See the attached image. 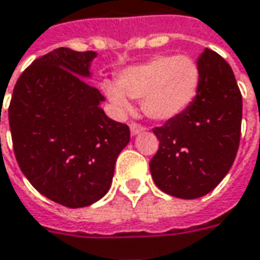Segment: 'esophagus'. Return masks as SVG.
<instances>
[{"instance_id":"1","label":"esophagus","mask_w":260,"mask_h":260,"mask_svg":"<svg viewBox=\"0 0 260 260\" xmlns=\"http://www.w3.org/2000/svg\"><path fill=\"white\" fill-rule=\"evenodd\" d=\"M129 129H131V135L135 136V135H138V134L143 132V131H145V126H142V125H139V124H135V122H132V124L129 125Z\"/></svg>"}]
</instances>
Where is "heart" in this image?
<instances>
[{
    "instance_id": "obj_1",
    "label": "heart",
    "mask_w": 260,
    "mask_h": 260,
    "mask_svg": "<svg viewBox=\"0 0 260 260\" xmlns=\"http://www.w3.org/2000/svg\"><path fill=\"white\" fill-rule=\"evenodd\" d=\"M201 84L197 61L186 54H159L125 69L117 84L105 81L104 94L119 114L132 110L129 99L142 100L143 114L153 121L179 117L193 104Z\"/></svg>"
}]
</instances>
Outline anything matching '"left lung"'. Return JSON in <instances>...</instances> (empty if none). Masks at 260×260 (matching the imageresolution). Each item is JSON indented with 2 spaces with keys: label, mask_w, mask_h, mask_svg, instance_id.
<instances>
[{
  "label": "left lung",
  "mask_w": 260,
  "mask_h": 260,
  "mask_svg": "<svg viewBox=\"0 0 260 260\" xmlns=\"http://www.w3.org/2000/svg\"><path fill=\"white\" fill-rule=\"evenodd\" d=\"M197 63L199 94L181 115L153 129L159 150L149 163L156 186L184 200L218 186L235 160L241 138L242 95L231 66L210 49Z\"/></svg>",
  "instance_id": "1"
}]
</instances>
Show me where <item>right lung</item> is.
<instances>
[{"mask_svg":"<svg viewBox=\"0 0 260 260\" xmlns=\"http://www.w3.org/2000/svg\"><path fill=\"white\" fill-rule=\"evenodd\" d=\"M95 57L59 48L36 59L16 81L8 110L22 173L39 193L70 208L104 197L131 139L128 125L105 115L104 95L84 80Z\"/></svg>","mask_w":260,"mask_h":260,"instance_id":"obj_1","label":"right lung"}]
</instances>
